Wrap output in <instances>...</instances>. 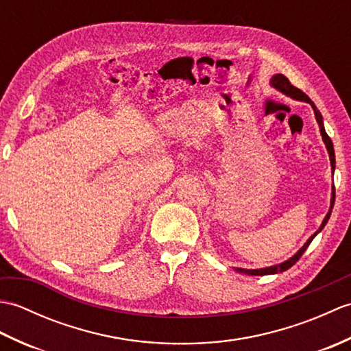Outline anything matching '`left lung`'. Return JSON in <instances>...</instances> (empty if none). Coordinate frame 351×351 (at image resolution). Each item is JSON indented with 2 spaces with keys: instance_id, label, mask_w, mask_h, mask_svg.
Returning <instances> with one entry per match:
<instances>
[{
  "instance_id": "1",
  "label": "left lung",
  "mask_w": 351,
  "mask_h": 351,
  "mask_svg": "<svg viewBox=\"0 0 351 351\" xmlns=\"http://www.w3.org/2000/svg\"><path fill=\"white\" fill-rule=\"evenodd\" d=\"M271 86H274V87L278 88V90H280L282 93H285V95L291 96V98L299 99V101H304V102H309V104H311L312 108H314L315 119H317V122H318L319 131H322V136H323V140H324V143H326V147H327V151H329L332 169L335 170V152H333L332 140H330V137H329V136H327V132H326V130H324V125H323V116H322V113H319V111H318V108L315 107V104L312 102V101L308 98V95H306V93H303V92L300 90V88L294 87L293 84L289 83V80H288L285 75H280V73H278V75H274V77L271 78ZM330 204H332V205H330V211L327 213V215H326L324 220H323V223H322V226H319V229L317 230V232H315L314 235H312L306 243H304L303 247H302L299 252H297L293 258H289V259H288V261H285V263H283V264L273 265V267H268V268H259V270H245V268H235V270H237V271H240V273H244V274H250V276L274 274V273H282V271L288 270V268L293 267V265L297 263V261H299V259L302 258V255L304 253V250H306V249L309 247L311 241L314 240L315 235L319 232V230H322V229L326 226V223L329 221V219H330V213H332V208H333V204H335V187H333V191H332V202H330Z\"/></svg>"
}]
</instances>
